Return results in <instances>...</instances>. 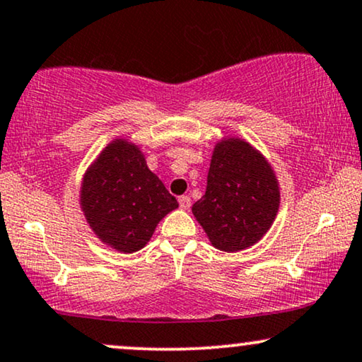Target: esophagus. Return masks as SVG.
<instances>
[{"label": "esophagus", "instance_id": "obj_1", "mask_svg": "<svg viewBox=\"0 0 362 362\" xmlns=\"http://www.w3.org/2000/svg\"><path fill=\"white\" fill-rule=\"evenodd\" d=\"M180 208L181 209H189L191 208V198H189V196H181V198H180Z\"/></svg>", "mask_w": 362, "mask_h": 362}]
</instances>
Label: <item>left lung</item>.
<instances>
[{"label":"left lung","instance_id":"1","mask_svg":"<svg viewBox=\"0 0 362 362\" xmlns=\"http://www.w3.org/2000/svg\"><path fill=\"white\" fill-rule=\"evenodd\" d=\"M281 192L269 161L236 136L216 143L204 196L192 214L216 250L238 252L256 244L273 226Z\"/></svg>","mask_w":362,"mask_h":362}]
</instances>
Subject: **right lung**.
Wrapping results in <instances>:
<instances>
[{
	"label": "right lung",
	"mask_w": 362,
	"mask_h": 362,
	"mask_svg": "<svg viewBox=\"0 0 362 362\" xmlns=\"http://www.w3.org/2000/svg\"><path fill=\"white\" fill-rule=\"evenodd\" d=\"M79 204L101 243L131 255L151 239L177 201L149 170L138 144L112 139L84 173Z\"/></svg>",
	"instance_id": "1"
}]
</instances>
